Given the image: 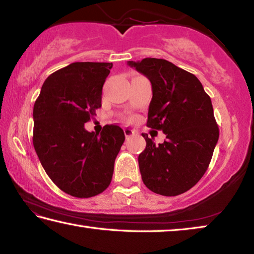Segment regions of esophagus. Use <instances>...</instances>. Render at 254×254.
Here are the masks:
<instances>
[{"label": "esophagus", "instance_id": "obj_1", "mask_svg": "<svg viewBox=\"0 0 254 254\" xmlns=\"http://www.w3.org/2000/svg\"><path fill=\"white\" fill-rule=\"evenodd\" d=\"M135 133L136 132L134 130H132V128H130V127H124V135H126L127 137L131 136V135H134Z\"/></svg>", "mask_w": 254, "mask_h": 254}]
</instances>
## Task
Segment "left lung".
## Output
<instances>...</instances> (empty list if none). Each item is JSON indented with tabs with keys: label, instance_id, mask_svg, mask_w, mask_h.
<instances>
[{
	"label": "left lung",
	"instance_id": "1",
	"mask_svg": "<svg viewBox=\"0 0 254 254\" xmlns=\"http://www.w3.org/2000/svg\"><path fill=\"white\" fill-rule=\"evenodd\" d=\"M127 65L151 81L147 127L166 134L156 145L142 133L147 145L139 154L141 177L156 194H183L203 177L218 141L212 101L195 75L168 60L144 58Z\"/></svg>",
	"mask_w": 254,
	"mask_h": 254
}]
</instances>
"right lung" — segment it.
<instances>
[{
    "mask_svg": "<svg viewBox=\"0 0 254 254\" xmlns=\"http://www.w3.org/2000/svg\"><path fill=\"white\" fill-rule=\"evenodd\" d=\"M112 63H72L45 80L33 106V147L47 175L66 194L96 196L110 186L126 140L119 126L88 132L84 124L102 106Z\"/></svg>",
    "mask_w": 254,
    "mask_h": 254,
    "instance_id": "add662e5",
    "label": "right lung"
}]
</instances>
